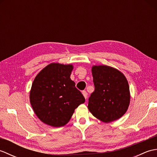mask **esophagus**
Returning <instances> with one entry per match:
<instances>
[{"label":"esophagus","mask_w":157,"mask_h":157,"mask_svg":"<svg viewBox=\"0 0 157 157\" xmlns=\"http://www.w3.org/2000/svg\"><path fill=\"white\" fill-rule=\"evenodd\" d=\"M82 94H83V95H84V98H85L86 99L88 98V93L86 92V91H83V92H82Z\"/></svg>","instance_id":"obj_1"}]
</instances>
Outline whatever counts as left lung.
Segmentation results:
<instances>
[{
	"instance_id": "1",
	"label": "left lung",
	"mask_w": 157,
	"mask_h": 157,
	"mask_svg": "<svg viewBox=\"0 0 157 157\" xmlns=\"http://www.w3.org/2000/svg\"><path fill=\"white\" fill-rule=\"evenodd\" d=\"M92 73L95 90L88 99L90 112L105 123L121 117L130 102L129 87L125 75L106 65H94Z\"/></svg>"
}]
</instances>
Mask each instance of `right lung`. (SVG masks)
Listing matches in <instances>:
<instances>
[{
	"label": "right lung",
	"instance_id": "1",
	"mask_svg": "<svg viewBox=\"0 0 157 157\" xmlns=\"http://www.w3.org/2000/svg\"><path fill=\"white\" fill-rule=\"evenodd\" d=\"M72 65L51 63L36 75L29 93L32 109L45 124L66 125L75 109L85 102L81 92L70 78Z\"/></svg>",
	"mask_w": 157,
	"mask_h": 157
}]
</instances>
